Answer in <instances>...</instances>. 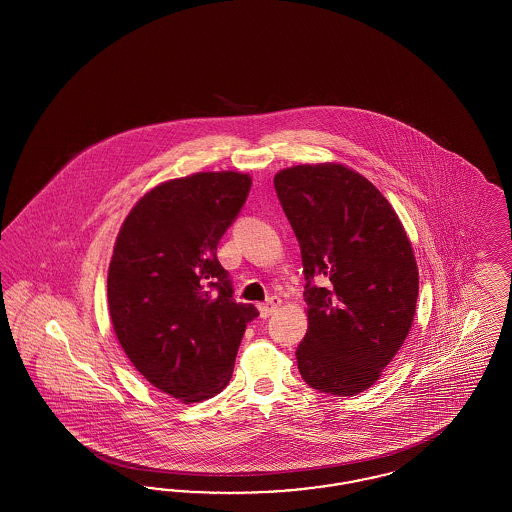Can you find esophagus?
I'll return each instance as SVG.
<instances>
[{"instance_id": "esophagus-1", "label": "esophagus", "mask_w": 512, "mask_h": 512, "mask_svg": "<svg viewBox=\"0 0 512 512\" xmlns=\"http://www.w3.org/2000/svg\"><path fill=\"white\" fill-rule=\"evenodd\" d=\"M280 305H282V299L276 297V295H272V297H268L267 303H261V305H259V313H261V317L263 318L270 317Z\"/></svg>"}]
</instances>
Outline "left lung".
Instances as JSON below:
<instances>
[{
  "instance_id": "8db88e82",
  "label": "left lung",
  "mask_w": 512,
  "mask_h": 512,
  "mask_svg": "<svg viewBox=\"0 0 512 512\" xmlns=\"http://www.w3.org/2000/svg\"><path fill=\"white\" fill-rule=\"evenodd\" d=\"M301 245L309 328L295 355L303 380L351 397L378 382L413 326L418 267L382 192L341 163L295 165L274 176ZM317 275L324 289L310 284Z\"/></svg>"
}]
</instances>
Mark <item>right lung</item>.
<instances>
[{"instance_id": "add662e5", "label": "right lung", "mask_w": 512, "mask_h": 512, "mask_svg": "<svg viewBox=\"0 0 512 512\" xmlns=\"http://www.w3.org/2000/svg\"><path fill=\"white\" fill-rule=\"evenodd\" d=\"M251 188L245 172H195L157 184L122 222L107 274L113 330L157 390L199 403L232 378L255 305L232 299L217 245Z\"/></svg>"}]
</instances>
